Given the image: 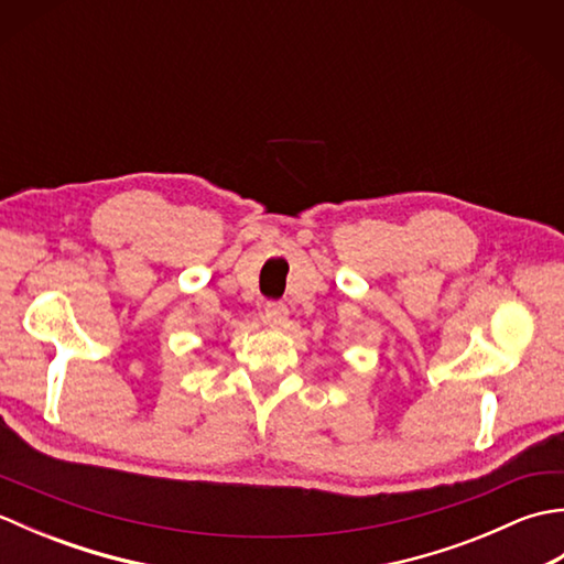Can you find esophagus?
<instances>
[{"label":"esophagus","instance_id":"esophagus-1","mask_svg":"<svg viewBox=\"0 0 564 564\" xmlns=\"http://www.w3.org/2000/svg\"><path fill=\"white\" fill-rule=\"evenodd\" d=\"M263 319H267V325L279 327L285 319H289V307H285V303L271 301V303H267V307H263Z\"/></svg>","mask_w":564,"mask_h":564}]
</instances>
